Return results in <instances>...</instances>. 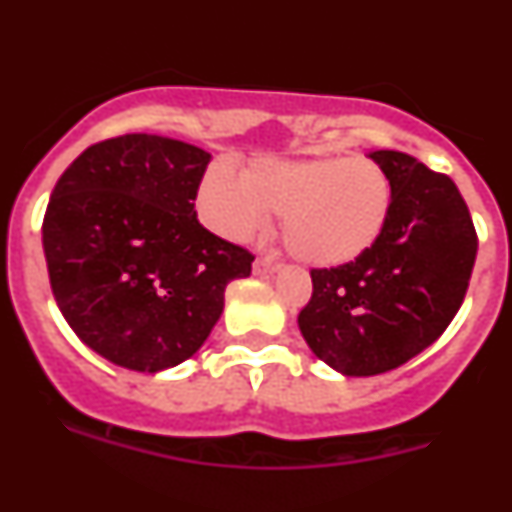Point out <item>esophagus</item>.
Here are the masks:
<instances>
[{
	"label": "esophagus",
	"mask_w": 512,
	"mask_h": 512,
	"mask_svg": "<svg viewBox=\"0 0 512 512\" xmlns=\"http://www.w3.org/2000/svg\"><path fill=\"white\" fill-rule=\"evenodd\" d=\"M279 271V264L269 256H259V259L253 261V274H259V277H266V274H274Z\"/></svg>",
	"instance_id": "obj_1"
}]
</instances>
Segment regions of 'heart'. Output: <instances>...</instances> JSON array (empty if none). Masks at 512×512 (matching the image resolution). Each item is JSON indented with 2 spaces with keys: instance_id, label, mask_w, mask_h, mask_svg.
<instances>
[{
  "instance_id": "heart-1",
  "label": "heart",
  "mask_w": 512,
  "mask_h": 512,
  "mask_svg": "<svg viewBox=\"0 0 512 512\" xmlns=\"http://www.w3.org/2000/svg\"><path fill=\"white\" fill-rule=\"evenodd\" d=\"M205 217L233 241H246L282 215L287 251L312 266H341L369 251L384 230L392 187L369 158H261L235 174L220 164L200 189Z\"/></svg>"
}]
</instances>
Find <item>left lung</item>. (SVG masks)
<instances>
[{
	"label": "left lung",
	"instance_id": "1",
	"mask_svg": "<svg viewBox=\"0 0 512 512\" xmlns=\"http://www.w3.org/2000/svg\"><path fill=\"white\" fill-rule=\"evenodd\" d=\"M392 205L369 251L336 269H312L297 325L310 351L343 377L397 369L449 328L467 295L477 233L449 176L400 151H372Z\"/></svg>",
	"mask_w": 512,
	"mask_h": 512
}]
</instances>
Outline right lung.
Listing matches in <instances>:
<instances>
[{
  "instance_id": "add662e5",
  "label": "right lung",
  "mask_w": 512,
  "mask_h": 512,
  "mask_svg": "<svg viewBox=\"0 0 512 512\" xmlns=\"http://www.w3.org/2000/svg\"><path fill=\"white\" fill-rule=\"evenodd\" d=\"M210 153L164 135L102 140L63 171L43 217L58 310L107 361L156 374L200 351L253 256L194 210Z\"/></svg>"
}]
</instances>
